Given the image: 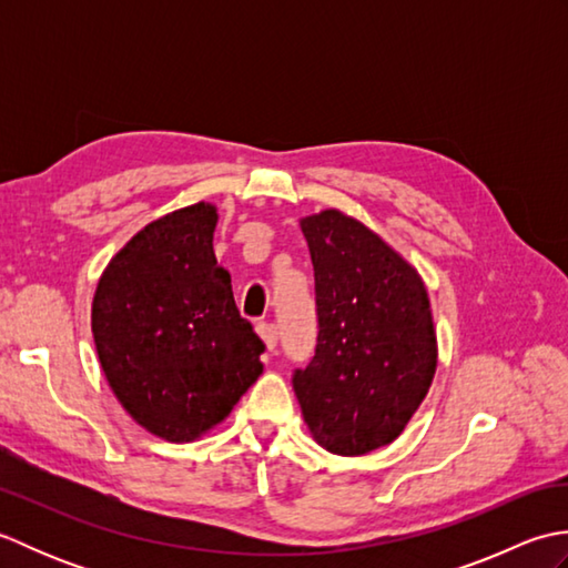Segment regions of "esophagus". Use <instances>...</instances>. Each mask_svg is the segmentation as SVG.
Masks as SVG:
<instances>
[{
  "label": "esophagus",
  "instance_id": "1",
  "mask_svg": "<svg viewBox=\"0 0 568 568\" xmlns=\"http://www.w3.org/2000/svg\"><path fill=\"white\" fill-rule=\"evenodd\" d=\"M256 332H258V336L263 339L265 348H268V352H273V348L277 346V327H275V324L258 322L256 324Z\"/></svg>",
  "mask_w": 568,
  "mask_h": 568
}]
</instances>
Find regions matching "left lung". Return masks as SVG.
I'll use <instances>...</instances> for the list:
<instances>
[{
	"mask_svg": "<svg viewBox=\"0 0 568 568\" xmlns=\"http://www.w3.org/2000/svg\"><path fill=\"white\" fill-rule=\"evenodd\" d=\"M315 265L317 348L293 388L320 446L361 456L390 444L437 371L427 287L400 253L339 210L300 220Z\"/></svg>",
	"mask_w": 568,
	"mask_h": 568,
	"instance_id": "left-lung-1",
	"label": "left lung"
}]
</instances>
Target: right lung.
Instances as JSON below:
<instances>
[{
  "label": "right lung",
  "instance_id": "right-lung-1",
  "mask_svg": "<svg viewBox=\"0 0 568 568\" xmlns=\"http://www.w3.org/2000/svg\"><path fill=\"white\" fill-rule=\"evenodd\" d=\"M216 207L197 202L141 229L106 265L92 336L116 400L143 429L192 442L232 413L263 364L214 258Z\"/></svg>",
  "mask_w": 568,
  "mask_h": 568
}]
</instances>
